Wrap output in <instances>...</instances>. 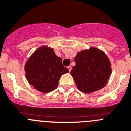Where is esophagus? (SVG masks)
Wrapping results in <instances>:
<instances>
[{"label": "esophagus", "mask_w": 131, "mask_h": 131, "mask_svg": "<svg viewBox=\"0 0 131 131\" xmlns=\"http://www.w3.org/2000/svg\"><path fill=\"white\" fill-rule=\"evenodd\" d=\"M68 70L70 71V72H71V70H72V67L68 66Z\"/></svg>", "instance_id": "esophagus-1"}]
</instances>
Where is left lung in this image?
<instances>
[{"instance_id": "8db88e82", "label": "left lung", "mask_w": 131, "mask_h": 131, "mask_svg": "<svg viewBox=\"0 0 131 131\" xmlns=\"http://www.w3.org/2000/svg\"><path fill=\"white\" fill-rule=\"evenodd\" d=\"M76 66L70 74L78 90L91 93L101 89L112 74L111 63L103 51L90 47L78 52L74 58Z\"/></svg>"}]
</instances>
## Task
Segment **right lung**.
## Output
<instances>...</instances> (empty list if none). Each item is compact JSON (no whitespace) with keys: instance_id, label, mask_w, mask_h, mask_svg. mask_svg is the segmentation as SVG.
Returning <instances> with one entry per match:
<instances>
[{"instance_id":"add662e5","label":"right lung","mask_w":131,"mask_h":131,"mask_svg":"<svg viewBox=\"0 0 131 131\" xmlns=\"http://www.w3.org/2000/svg\"><path fill=\"white\" fill-rule=\"evenodd\" d=\"M24 70L30 85L43 93L55 90L61 76L69 72L63 66L61 58L55 55L53 48L47 46H42L32 53Z\"/></svg>"}]
</instances>
